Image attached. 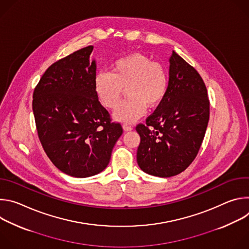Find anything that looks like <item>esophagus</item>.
<instances>
[{"label":"esophagus","instance_id":"34e87169","mask_svg":"<svg viewBox=\"0 0 249 249\" xmlns=\"http://www.w3.org/2000/svg\"><path fill=\"white\" fill-rule=\"evenodd\" d=\"M123 130L124 131H131V130H133V127L132 126H130V125H128V124H123Z\"/></svg>","mask_w":249,"mask_h":249}]
</instances>
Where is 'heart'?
Masks as SVG:
<instances>
[{
    "instance_id": "1",
    "label": "heart",
    "mask_w": 249,
    "mask_h": 249,
    "mask_svg": "<svg viewBox=\"0 0 249 249\" xmlns=\"http://www.w3.org/2000/svg\"><path fill=\"white\" fill-rule=\"evenodd\" d=\"M168 78L164 68L148 56L133 53L116 59L111 73H97L93 89L99 102L107 109L118 105L123 89L128 99L113 113L117 121L132 123L160 105L167 91Z\"/></svg>"
}]
</instances>
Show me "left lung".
<instances>
[{"label": "left lung", "instance_id": "obj_1", "mask_svg": "<svg viewBox=\"0 0 249 249\" xmlns=\"http://www.w3.org/2000/svg\"><path fill=\"white\" fill-rule=\"evenodd\" d=\"M169 81L164 99L146 124H138L140 168L151 175L170 177L185 170L196 158L210 116L205 83L178 54L169 58Z\"/></svg>", "mask_w": 249, "mask_h": 249}]
</instances>
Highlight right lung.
Here are the masks:
<instances>
[{
	"label": "right lung",
	"instance_id": "obj_1",
	"mask_svg": "<svg viewBox=\"0 0 249 249\" xmlns=\"http://www.w3.org/2000/svg\"><path fill=\"white\" fill-rule=\"evenodd\" d=\"M93 46L82 48L52 64L33 92L32 110L41 145L62 172L85 178L109 163L120 123L98 101L93 82Z\"/></svg>",
	"mask_w": 249,
	"mask_h": 249
}]
</instances>
